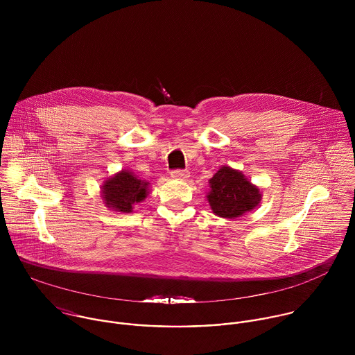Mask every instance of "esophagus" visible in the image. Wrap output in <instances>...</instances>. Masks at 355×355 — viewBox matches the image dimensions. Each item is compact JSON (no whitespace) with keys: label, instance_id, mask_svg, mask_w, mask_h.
<instances>
[{"label":"esophagus","instance_id":"esophagus-1","mask_svg":"<svg viewBox=\"0 0 355 355\" xmlns=\"http://www.w3.org/2000/svg\"><path fill=\"white\" fill-rule=\"evenodd\" d=\"M190 175V172L187 169H175L171 172V176L175 178V179H180V180H184L187 179Z\"/></svg>","mask_w":355,"mask_h":355}]
</instances>
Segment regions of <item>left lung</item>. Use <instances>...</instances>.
Returning <instances> with one entry per match:
<instances>
[{"label":"left lung","instance_id":"1","mask_svg":"<svg viewBox=\"0 0 355 355\" xmlns=\"http://www.w3.org/2000/svg\"><path fill=\"white\" fill-rule=\"evenodd\" d=\"M210 193L207 201L220 217L236 218L254 209L261 198L259 190L239 171L223 166L210 179Z\"/></svg>","mask_w":355,"mask_h":355}]
</instances>
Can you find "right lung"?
Masks as SVG:
<instances>
[{
  "label": "right lung",
  "mask_w": 355,
  "mask_h": 355,
  "mask_svg": "<svg viewBox=\"0 0 355 355\" xmlns=\"http://www.w3.org/2000/svg\"><path fill=\"white\" fill-rule=\"evenodd\" d=\"M102 197L107 207L116 211H132V205L146 198L148 183L139 180L128 171H121L102 186Z\"/></svg>",
  "instance_id": "1"
}]
</instances>
